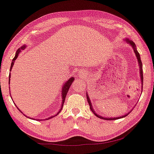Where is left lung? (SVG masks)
Returning a JSON list of instances; mask_svg holds the SVG:
<instances>
[{"label": "left lung", "mask_w": 154, "mask_h": 154, "mask_svg": "<svg viewBox=\"0 0 154 154\" xmlns=\"http://www.w3.org/2000/svg\"><path fill=\"white\" fill-rule=\"evenodd\" d=\"M124 42H126L128 44H130V45L132 47V48L133 49V51H134V53L136 54V56L137 57V60H138V66H139V70H140V81H141V90H143V65H142V62H141V60H140V54L138 52V51H137L136 49V44H135L134 42H133V41H131L129 39V38H125V39H124ZM86 97H87V100H88V102L89 103V105H90V110H92V112H93L94 114L98 118H101V119H105V120H116V119H120V118H125V116H127L131 112V111L129 112H128V113L125 114L124 116H120V117H116V118H106V117H103V116H100V115L97 114L95 112V111L94 110V109L92 108V103H91V101H90V97H89L88 95V93L87 92L86 93Z\"/></svg>", "instance_id": "1"}]
</instances>
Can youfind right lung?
<instances>
[{
	"label": "right lung",
	"mask_w": 154,
	"mask_h": 154,
	"mask_svg": "<svg viewBox=\"0 0 154 154\" xmlns=\"http://www.w3.org/2000/svg\"><path fill=\"white\" fill-rule=\"evenodd\" d=\"M26 45H23L22 46V47H21L19 48V49H18V50L17 51H16V55H15V57H14V58L13 59V60H12V62H11V68H10V71H11V69H12V68H13V66H14V62H15V61H16V59L18 58V54H19V53L21 52V51H23V50H24L26 49ZM10 78H11V73L9 74V78H8V81H9V83H10ZM75 80V77H70V78L68 79L67 81H66L65 82V83H64V85H63L62 86V105H61V108H60V110H59V112H57V113L55 115V116H50L49 118H47V120H49V119H50V118H54V116H57V115H58L59 112H60V111L62 110V107H63V105H64V101H65V98H66V94H67V92H68V90H69V88H70V86H71V85L72 84V82H73V81ZM10 95H11V94H10ZM17 107V106H16ZM18 108V110L20 111V112H21V113H23V112H21V110H19V109H18V107H17ZM24 115V114H23ZM24 116H25V115H24ZM26 117H27V116H26ZM27 118H29V117H27ZM33 119V118H32ZM37 120V119H36ZM47 120V119H46Z\"/></svg>",
	"instance_id": "1"
}]
</instances>
